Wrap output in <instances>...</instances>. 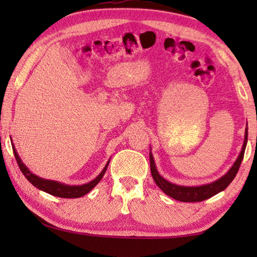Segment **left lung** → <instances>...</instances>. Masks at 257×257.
Here are the masks:
<instances>
[{
    "mask_svg": "<svg viewBox=\"0 0 257 257\" xmlns=\"http://www.w3.org/2000/svg\"><path fill=\"white\" fill-rule=\"evenodd\" d=\"M247 142H248V127L245 128L243 146H242L241 153L236 159V161H235L233 166L230 167V170L228 171L223 177L217 179L216 181L210 182V184L202 185V186H179V185L172 184V182L167 181L166 179H164L159 173H158L152 153H150L151 173H152V177L154 179V181H156L158 187H159L165 194L171 196V198H173L181 202L203 201V200L212 198V196L217 194V193L222 192L223 189H226L228 186H229L230 182L233 181L235 175L237 174V171L238 168H240L242 160H243L244 150H245V146H247Z\"/></svg>",
    "mask_w": 257,
    "mask_h": 257,
    "instance_id": "1",
    "label": "left lung"
}]
</instances>
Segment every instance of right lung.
<instances>
[{
    "instance_id": "add662e5",
    "label": "right lung",
    "mask_w": 257,
    "mask_h": 257,
    "mask_svg": "<svg viewBox=\"0 0 257 257\" xmlns=\"http://www.w3.org/2000/svg\"><path fill=\"white\" fill-rule=\"evenodd\" d=\"M14 147V145H13ZM14 154H15L16 161L19 164V167L22 173L24 174V177L28 179V181H30L35 187L41 189V191L47 192L49 194L58 196V198H65V199H73V198H80V196L85 195L89 193L91 189H92L94 186H96L98 182L101 180L103 175L105 174V172L107 170L108 163L110 160L107 161V164L105 165V167L103 168V171L100 172L99 175L96 179H93L92 181L87 182L85 185H80V186H69V185H64L62 182L58 181H54V180H47V179H42L37 175H35L34 173L28 170V167H26V165L22 163L21 158L17 154L15 147H14Z\"/></svg>"
}]
</instances>
